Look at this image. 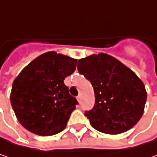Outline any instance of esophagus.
Here are the masks:
<instances>
[{
	"label": "esophagus",
	"mask_w": 157,
	"mask_h": 157,
	"mask_svg": "<svg viewBox=\"0 0 157 157\" xmlns=\"http://www.w3.org/2000/svg\"><path fill=\"white\" fill-rule=\"evenodd\" d=\"M77 100H78V102L80 104V103H81V95H78V96H77Z\"/></svg>",
	"instance_id": "esophagus-1"
}]
</instances>
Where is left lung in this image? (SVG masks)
<instances>
[{
    "label": "left lung",
    "instance_id": "left-lung-1",
    "mask_svg": "<svg viewBox=\"0 0 157 157\" xmlns=\"http://www.w3.org/2000/svg\"><path fill=\"white\" fill-rule=\"evenodd\" d=\"M78 71L94 87L95 106L85 112L94 129L115 135L138 123L144 113L147 91L130 69L101 52L78 60Z\"/></svg>",
    "mask_w": 157,
    "mask_h": 157
}]
</instances>
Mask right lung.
<instances>
[{
  "label": "right lung",
  "mask_w": 157,
  "mask_h": 157,
  "mask_svg": "<svg viewBox=\"0 0 157 157\" xmlns=\"http://www.w3.org/2000/svg\"><path fill=\"white\" fill-rule=\"evenodd\" d=\"M77 59L56 52H47L27 65L14 79L10 104L20 124L39 136L62 131L76 105L77 99L64 84L71 75Z\"/></svg>",
  "instance_id": "right-lung-1"
}]
</instances>
